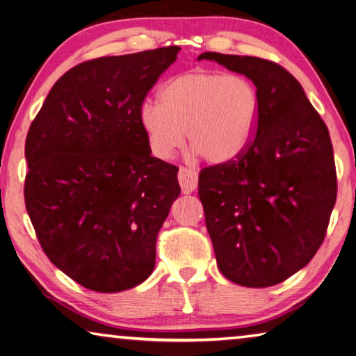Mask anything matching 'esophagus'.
<instances>
[{"instance_id":"obj_1","label":"esophagus","mask_w":356,"mask_h":356,"mask_svg":"<svg viewBox=\"0 0 356 356\" xmlns=\"http://www.w3.org/2000/svg\"><path fill=\"white\" fill-rule=\"evenodd\" d=\"M179 184L180 188H182L184 193L195 191L197 188V171L191 170V168H185L182 166L179 170Z\"/></svg>"}]
</instances>
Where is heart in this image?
<instances>
[{"label": "heart", "instance_id": "1", "mask_svg": "<svg viewBox=\"0 0 356 356\" xmlns=\"http://www.w3.org/2000/svg\"><path fill=\"white\" fill-rule=\"evenodd\" d=\"M258 115L260 96L248 77L193 70L165 83L160 102H145L140 122L157 157L171 159L186 132L193 151L209 163L222 165L250 145Z\"/></svg>", "mask_w": 356, "mask_h": 356}]
</instances>
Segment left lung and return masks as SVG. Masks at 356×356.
I'll use <instances>...</instances> for the list:
<instances>
[{
  "instance_id": "left-lung-1",
  "label": "left lung",
  "mask_w": 356,
  "mask_h": 356,
  "mask_svg": "<svg viewBox=\"0 0 356 356\" xmlns=\"http://www.w3.org/2000/svg\"><path fill=\"white\" fill-rule=\"evenodd\" d=\"M202 59L249 77L260 96L245 151L199 174L218 268L236 285L273 286L305 268L325 238L338 188L330 134L279 63L221 53Z\"/></svg>"
}]
</instances>
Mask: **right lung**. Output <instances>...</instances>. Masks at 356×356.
<instances>
[{
  "label": "right lung",
  "mask_w": 356,
  "mask_h": 356,
  "mask_svg": "<svg viewBox=\"0 0 356 356\" xmlns=\"http://www.w3.org/2000/svg\"><path fill=\"white\" fill-rule=\"evenodd\" d=\"M179 51L79 63L29 127L26 210L51 263L92 291L131 289L156 266L159 230L180 195L179 168L151 156L140 108Z\"/></svg>",
  "instance_id": "1"
}]
</instances>
